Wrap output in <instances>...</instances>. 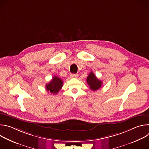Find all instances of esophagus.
Instances as JSON below:
<instances>
[{"label":"esophagus","mask_w":149,"mask_h":149,"mask_svg":"<svg viewBox=\"0 0 149 149\" xmlns=\"http://www.w3.org/2000/svg\"><path fill=\"white\" fill-rule=\"evenodd\" d=\"M71 78H77L78 77V74H72L71 75Z\"/></svg>","instance_id":"esophagus-1"}]
</instances>
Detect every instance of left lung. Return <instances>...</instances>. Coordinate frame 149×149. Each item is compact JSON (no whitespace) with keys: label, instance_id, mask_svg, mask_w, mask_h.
Here are the masks:
<instances>
[{"label":"left lung","instance_id":"obj_1","mask_svg":"<svg viewBox=\"0 0 149 149\" xmlns=\"http://www.w3.org/2000/svg\"><path fill=\"white\" fill-rule=\"evenodd\" d=\"M87 82L90 86V88L94 91H95L100 88L102 84V82L101 80L98 79L92 71L89 74L88 76L87 77Z\"/></svg>","mask_w":149,"mask_h":149}]
</instances>
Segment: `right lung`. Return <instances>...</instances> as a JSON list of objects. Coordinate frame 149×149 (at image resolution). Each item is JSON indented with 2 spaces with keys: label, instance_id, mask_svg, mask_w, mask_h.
<instances>
[{
  "label": "right lung",
  "instance_id": "obj_1",
  "mask_svg": "<svg viewBox=\"0 0 149 149\" xmlns=\"http://www.w3.org/2000/svg\"><path fill=\"white\" fill-rule=\"evenodd\" d=\"M62 86L63 81L58 77L54 76L52 80L46 85V89L47 91L56 94L60 91Z\"/></svg>",
  "mask_w": 149,
  "mask_h": 149
}]
</instances>
